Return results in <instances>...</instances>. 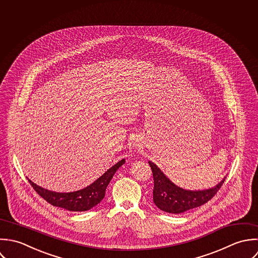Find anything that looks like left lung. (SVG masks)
Wrapping results in <instances>:
<instances>
[{
    "instance_id": "left-lung-1",
    "label": "left lung",
    "mask_w": 258,
    "mask_h": 258,
    "mask_svg": "<svg viewBox=\"0 0 258 258\" xmlns=\"http://www.w3.org/2000/svg\"><path fill=\"white\" fill-rule=\"evenodd\" d=\"M154 175V203L159 209L168 213H182L210 201L223 184L225 177L214 187L205 190H187L171 182L165 174L149 161Z\"/></svg>"
}]
</instances>
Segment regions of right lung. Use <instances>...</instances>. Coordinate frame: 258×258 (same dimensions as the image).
Wrapping results in <instances>:
<instances>
[{"label":"right lung","mask_w":258,"mask_h":258,"mask_svg":"<svg viewBox=\"0 0 258 258\" xmlns=\"http://www.w3.org/2000/svg\"><path fill=\"white\" fill-rule=\"evenodd\" d=\"M124 162V159L119 160L108 168L101 177H99L92 184L73 192H54L37 185L29 178L28 180L37 194L52 206L61 207L70 211H86L99 205L103 201L106 186L108 185L115 171Z\"/></svg>","instance_id":"obj_1"}]
</instances>
